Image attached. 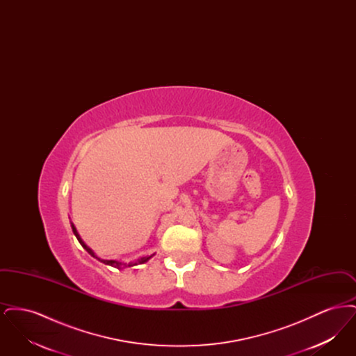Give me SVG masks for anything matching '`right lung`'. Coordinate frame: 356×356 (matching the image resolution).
<instances>
[{
    "label": "right lung",
    "instance_id": "1",
    "mask_svg": "<svg viewBox=\"0 0 356 356\" xmlns=\"http://www.w3.org/2000/svg\"><path fill=\"white\" fill-rule=\"evenodd\" d=\"M72 229H73V234L76 235V237H77V240L80 241V244L84 247L85 250L88 251V254H92L93 257H96V259H99L96 254H95V252L85 244L84 241L81 240V237H80V235H79V232H77V229H76V227L72 224ZM152 257V254L151 256H144V257H141V259H138L137 261H135V263H129L128 264V267H132V266H137V264H143V263H145V261H148L149 259ZM100 261H102L104 264H108V266H112V267H116V268H120L121 267V263H119V261H116V260H102V259H99ZM125 266V264H124Z\"/></svg>",
    "mask_w": 356,
    "mask_h": 356
}]
</instances>
